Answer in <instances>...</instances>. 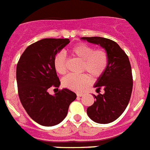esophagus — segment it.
<instances>
[{"label":"esophagus","mask_w":150,"mask_h":150,"mask_svg":"<svg viewBox=\"0 0 150 150\" xmlns=\"http://www.w3.org/2000/svg\"><path fill=\"white\" fill-rule=\"evenodd\" d=\"M76 96H77L78 97H81L83 96V93H76Z\"/></svg>","instance_id":"obj_1"}]
</instances>
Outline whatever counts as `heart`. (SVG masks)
Listing matches in <instances>:
<instances>
[{
    "instance_id": "b5f03b06",
    "label": "heart",
    "mask_w": 150,
    "mask_h": 150,
    "mask_svg": "<svg viewBox=\"0 0 150 150\" xmlns=\"http://www.w3.org/2000/svg\"><path fill=\"white\" fill-rule=\"evenodd\" d=\"M71 55L81 61L80 72L89 74L93 78L102 76L108 66V56L103 49H95L86 44H78L70 48ZM54 68L57 74L63 75L66 73L65 55L60 52L53 61ZM62 85L65 88L74 91H81L90 84L91 79L88 74L80 75L68 74L62 79Z\"/></svg>"
}]
</instances>
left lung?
I'll list each match as a JSON object with an SVG mask.
<instances>
[{"label":"left lung","mask_w":150,"mask_h":150,"mask_svg":"<svg viewBox=\"0 0 150 150\" xmlns=\"http://www.w3.org/2000/svg\"><path fill=\"white\" fill-rule=\"evenodd\" d=\"M80 39L100 45L108 54V66L94 85L97 89L103 88L105 93L93 95L96 101L87 108V115L95 122L108 124L122 115L130 101L133 88L130 61L121 47L111 39L97 36Z\"/></svg>","instance_id":"8db88e82"}]
</instances>
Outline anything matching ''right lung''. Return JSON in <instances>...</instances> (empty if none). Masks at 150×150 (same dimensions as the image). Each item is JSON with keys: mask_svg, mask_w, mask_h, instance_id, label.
I'll return each instance as SVG.
<instances>
[{"mask_svg": "<svg viewBox=\"0 0 150 150\" xmlns=\"http://www.w3.org/2000/svg\"><path fill=\"white\" fill-rule=\"evenodd\" d=\"M69 38H44L28 46L16 66V82L20 102L29 117L42 126L58 125L66 117L76 95L68 89L50 95V87L61 82L54 68V58Z\"/></svg>", "mask_w": 150, "mask_h": 150, "instance_id": "add662e5", "label": "right lung"}]
</instances>
